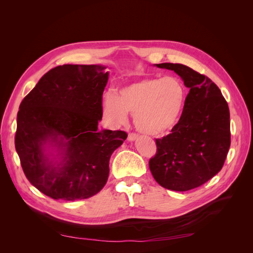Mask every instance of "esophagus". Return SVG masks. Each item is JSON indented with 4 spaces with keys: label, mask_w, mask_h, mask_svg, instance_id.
<instances>
[{
    "label": "esophagus",
    "mask_w": 253,
    "mask_h": 253,
    "mask_svg": "<svg viewBox=\"0 0 253 253\" xmlns=\"http://www.w3.org/2000/svg\"><path fill=\"white\" fill-rule=\"evenodd\" d=\"M137 139H138V135H137V134H135V133L128 134V136H127V140L128 141H135Z\"/></svg>",
    "instance_id": "1"
}]
</instances>
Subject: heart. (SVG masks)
I'll return each instance as SVG.
<instances>
[{
  "mask_svg": "<svg viewBox=\"0 0 253 253\" xmlns=\"http://www.w3.org/2000/svg\"><path fill=\"white\" fill-rule=\"evenodd\" d=\"M186 95V87L177 77H145L121 87L118 95L104 94L103 113L117 125L126 122L127 113H132L140 132L160 136L178 124Z\"/></svg>",
  "mask_w": 253,
  "mask_h": 253,
  "instance_id": "b5f03b06",
  "label": "heart"
}]
</instances>
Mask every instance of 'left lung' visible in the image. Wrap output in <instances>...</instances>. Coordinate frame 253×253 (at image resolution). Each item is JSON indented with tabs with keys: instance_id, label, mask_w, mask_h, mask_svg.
Listing matches in <instances>:
<instances>
[{
	"instance_id": "1",
	"label": "left lung",
	"mask_w": 253,
	"mask_h": 253,
	"mask_svg": "<svg viewBox=\"0 0 253 253\" xmlns=\"http://www.w3.org/2000/svg\"><path fill=\"white\" fill-rule=\"evenodd\" d=\"M154 66L174 71L189 88L178 124L171 134L156 139L157 153L149 162L160 186L182 192L202 186L221 170L230 148V113L208 77L183 64Z\"/></svg>"
}]
</instances>
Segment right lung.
Returning <instances> with one entry per match:
<instances>
[{
	"label": "right lung",
	"mask_w": 253,
	"mask_h": 253,
	"mask_svg": "<svg viewBox=\"0 0 253 253\" xmlns=\"http://www.w3.org/2000/svg\"><path fill=\"white\" fill-rule=\"evenodd\" d=\"M110 73L102 64L52 68L23 99L16 150L24 174L53 200H84L108 181L113 152L124 131L98 129Z\"/></svg>",
	"instance_id": "add662e5"
}]
</instances>
